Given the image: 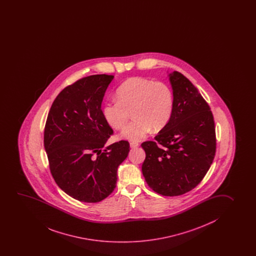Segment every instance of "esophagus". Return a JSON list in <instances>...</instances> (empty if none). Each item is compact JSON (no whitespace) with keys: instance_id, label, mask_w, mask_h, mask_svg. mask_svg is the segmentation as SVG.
Instances as JSON below:
<instances>
[{"instance_id":"esophagus-1","label":"esophagus","mask_w":256,"mask_h":256,"mask_svg":"<svg viewBox=\"0 0 256 256\" xmlns=\"http://www.w3.org/2000/svg\"><path fill=\"white\" fill-rule=\"evenodd\" d=\"M139 144H138V142H130V148H138Z\"/></svg>"}]
</instances>
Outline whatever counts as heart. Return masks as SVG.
<instances>
[{"mask_svg": "<svg viewBox=\"0 0 256 256\" xmlns=\"http://www.w3.org/2000/svg\"><path fill=\"white\" fill-rule=\"evenodd\" d=\"M117 100L104 104L106 122L115 130H122L133 112V122L120 134L131 142L144 139L148 134L163 130L170 122L174 109V94L170 86L161 81L142 76L128 79L118 87Z\"/></svg>", "mask_w": 256, "mask_h": 256, "instance_id": "obj_1", "label": "heart"}]
</instances>
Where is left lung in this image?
Segmentation results:
<instances>
[{
    "label": "left lung",
    "instance_id": "8db88e82",
    "mask_svg": "<svg viewBox=\"0 0 256 256\" xmlns=\"http://www.w3.org/2000/svg\"><path fill=\"white\" fill-rule=\"evenodd\" d=\"M174 109L170 122L142 144V170L148 186L164 196L188 193L200 183L215 158L216 139L210 108L196 87L178 71L170 74Z\"/></svg>",
    "mask_w": 256,
    "mask_h": 256
}]
</instances>
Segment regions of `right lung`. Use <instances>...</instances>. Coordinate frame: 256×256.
<instances>
[{
  "label": "right lung",
  "mask_w": 256,
  "mask_h": 256,
  "mask_svg": "<svg viewBox=\"0 0 256 256\" xmlns=\"http://www.w3.org/2000/svg\"><path fill=\"white\" fill-rule=\"evenodd\" d=\"M112 74H93L67 86L56 96L44 130V146L52 178L65 193L82 202H98L112 193L117 168L130 142L102 150L114 131L101 104Z\"/></svg>",
  "instance_id": "right-lung-1"
}]
</instances>
